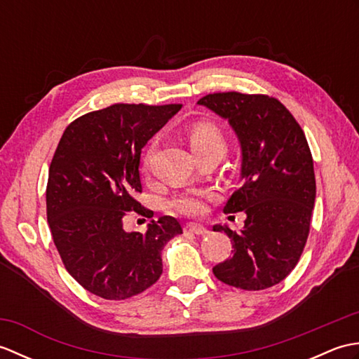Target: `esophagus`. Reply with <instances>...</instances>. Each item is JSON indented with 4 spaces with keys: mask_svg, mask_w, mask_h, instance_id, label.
<instances>
[{
    "mask_svg": "<svg viewBox=\"0 0 359 359\" xmlns=\"http://www.w3.org/2000/svg\"><path fill=\"white\" fill-rule=\"evenodd\" d=\"M185 233H193V234H197V236H205L208 234V230L202 225H197V224H187L185 225Z\"/></svg>",
    "mask_w": 359,
    "mask_h": 359,
    "instance_id": "1",
    "label": "esophagus"
}]
</instances>
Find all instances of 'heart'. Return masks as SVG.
Segmentation results:
<instances>
[{
  "label": "heart",
  "mask_w": 359,
  "mask_h": 359,
  "mask_svg": "<svg viewBox=\"0 0 359 359\" xmlns=\"http://www.w3.org/2000/svg\"><path fill=\"white\" fill-rule=\"evenodd\" d=\"M187 137L189 147L197 157L205 154H217L224 157L226 152V139L220 128L210 121H197L188 128ZM148 168V158L144 162ZM215 199V194L208 191H187L174 197L171 207L187 216H201L207 210V203Z\"/></svg>",
  "instance_id": "obj_1"
}]
</instances>
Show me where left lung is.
Instances as JSON below:
<instances>
[{
    "instance_id": "obj_1",
    "label": "left lung",
    "mask_w": 359,
    "mask_h": 359,
    "mask_svg": "<svg viewBox=\"0 0 359 359\" xmlns=\"http://www.w3.org/2000/svg\"><path fill=\"white\" fill-rule=\"evenodd\" d=\"M199 104L226 118L242 148V185L224 212L247 215L239 233L215 225L231 239L233 256L212 266L224 284L256 292L284 280L296 266L310 233L316 180L302 128L278 98L215 93Z\"/></svg>"
}]
</instances>
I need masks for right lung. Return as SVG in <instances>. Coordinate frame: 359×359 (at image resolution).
Wrapping results in <instances>:
<instances>
[{
    "mask_svg": "<svg viewBox=\"0 0 359 359\" xmlns=\"http://www.w3.org/2000/svg\"><path fill=\"white\" fill-rule=\"evenodd\" d=\"M180 108L117 103L88 112L67 125L52 157L46 215L53 243L71 276L103 299L156 284L165 243L182 233L171 216L151 220L144 234L123 228L131 211L152 217L135 199L142 148Z\"/></svg>",
    "mask_w": 359,
    "mask_h": 359,
    "instance_id": "right-lung-1",
    "label": "right lung"
}]
</instances>
